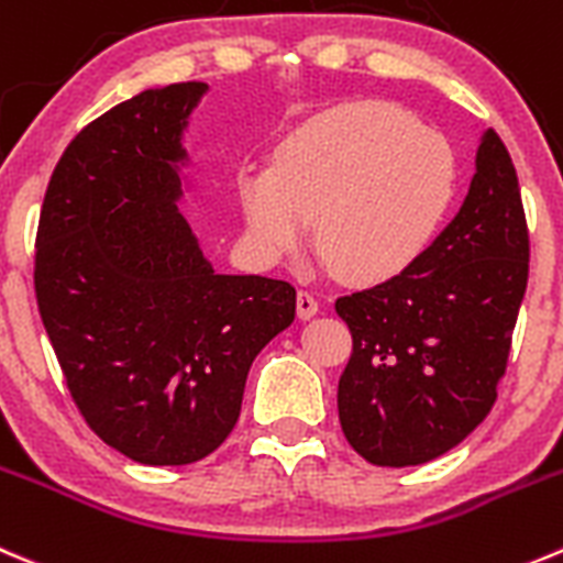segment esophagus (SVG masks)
<instances>
[{"label": "esophagus", "instance_id": "34e87169", "mask_svg": "<svg viewBox=\"0 0 563 563\" xmlns=\"http://www.w3.org/2000/svg\"><path fill=\"white\" fill-rule=\"evenodd\" d=\"M297 313H299V319H313L316 313H319V299L313 297V294L310 291H299L297 294Z\"/></svg>", "mask_w": 563, "mask_h": 563}]
</instances>
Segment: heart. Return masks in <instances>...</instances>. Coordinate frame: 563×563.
Instances as JSON below:
<instances>
[{
  "instance_id": "1",
  "label": "heart",
  "mask_w": 563,
  "mask_h": 563,
  "mask_svg": "<svg viewBox=\"0 0 563 563\" xmlns=\"http://www.w3.org/2000/svg\"><path fill=\"white\" fill-rule=\"evenodd\" d=\"M454 148L401 107L357 101L299 125L272 167L242 178L255 250L286 258L313 242L352 283L404 275L443 228L456 198Z\"/></svg>"
}]
</instances>
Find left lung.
<instances>
[{
	"label": "left lung",
	"mask_w": 563,
	"mask_h": 563,
	"mask_svg": "<svg viewBox=\"0 0 563 563\" xmlns=\"http://www.w3.org/2000/svg\"><path fill=\"white\" fill-rule=\"evenodd\" d=\"M528 286L511 156L482 131L460 214L404 275L341 297L354 352L338 382L349 445L379 467L423 465L487 418Z\"/></svg>",
	"instance_id": "left-lung-1"
}]
</instances>
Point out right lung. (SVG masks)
I'll return each instance as SVG.
<instances>
[{
  "mask_svg": "<svg viewBox=\"0 0 563 563\" xmlns=\"http://www.w3.org/2000/svg\"><path fill=\"white\" fill-rule=\"evenodd\" d=\"M206 92L151 87L92 120L54 167L37 225V308L70 396L140 465L220 449L250 365L297 313L291 283L220 275L178 209Z\"/></svg>",
  "mask_w": 563,
  "mask_h": 563,
  "instance_id": "add662e5",
  "label": "right lung"
}]
</instances>
